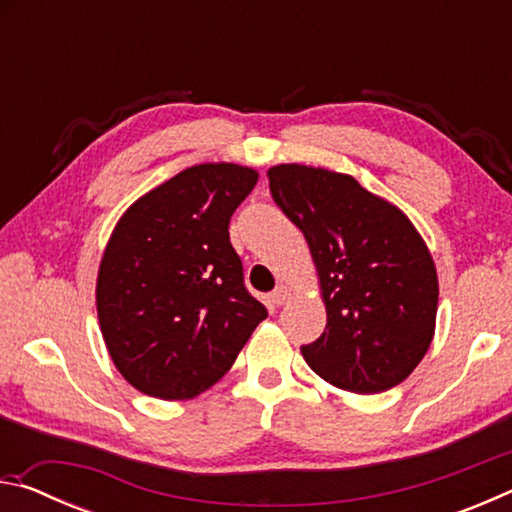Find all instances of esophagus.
Here are the masks:
<instances>
[{
	"label": "esophagus",
	"mask_w": 512,
	"mask_h": 512,
	"mask_svg": "<svg viewBox=\"0 0 512 512\" xmlns=\"http://www.w3.org/2000/svg\"><path fill=\"white\" fill-rule=\"evenodd\" d=\"M291 300V291L287 287H277L273 293H271V302L275 307H282L287 305V302Z\"/></svg>",
	"instance_id": "obj_1"
}]
</instances>
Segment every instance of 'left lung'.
Listing matches in <instances>:
<instances>
[{"label":"left lung","mask_w":512,"mask_h":512,"mask_svg":"<svg viewBox=\"0 0 512 512\" xmlns=\"http://www.w3.org/2000/svg\"><path fill=\"white\" fill-rule=\"evenodd\" d=\"M266 176L307 239L325 302V332L302 345L309 368L361 395L402 384L436 334L438 273L422 235L348 173L275 164Z\"/></svg>","instance_id":"1"}]
</instances>
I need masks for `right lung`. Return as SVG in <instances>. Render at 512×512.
<instances>
[{"instance_id":"1","label":"right lung","mask_w":512,"mask_h":512,"mask_svg":"<svg viewBox=\"0 0 512 512\" xmlns=\"http://www.w3.org/2000/svg\"><path fill=\"white\" fill-rule=\"evenodd\" d=\"M257 178L244 164H194L119 216L99 264L97 314L112 363L140 393L201 395L268 316L244 287L228 232Z\"/></svg>"}]
</instances>
